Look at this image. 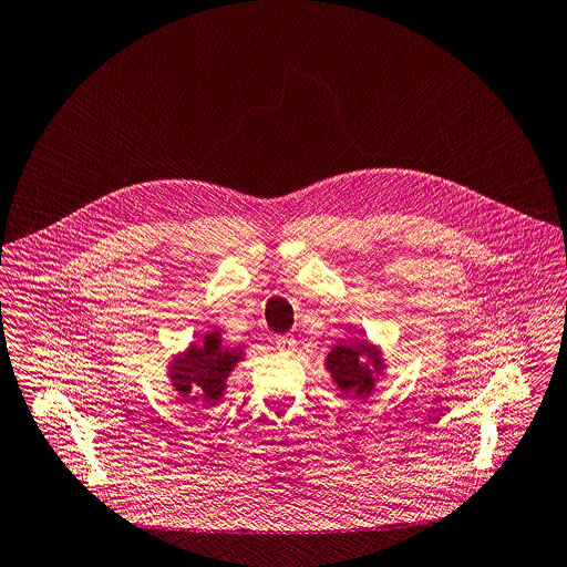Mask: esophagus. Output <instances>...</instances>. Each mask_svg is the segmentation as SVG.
<instances>
[{"label": "esophagus", "mask_w": 567, "mask_h": 567, "mask_svg": "<svg viewBox=\"0 0 567 567\" xmlns=\"http://www.w3.org/2000/svg\"><path fill=\"white\" fill-rule=\"evenodd\" d=\"M275 349H277L279 353L290 355V353L297 351V340H295V338H277V340H275Z\"/></svg>", "instance_id": "34e87169"}]
</instances>
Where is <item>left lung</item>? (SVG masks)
I'll use <instances>...</instances> for the list:
<instances>
[{
  "instance_id": "left-lung-1",
  "label": "left lung",
  "mask_w": 567,
  "mask_h": 567,
  "mask_svg": "<svg viewBox=\"0 0 567 567\" xmlns=\"http://www.w3.org/2000/svg\"><path fill=\"white\" fill-rule=\"evenodd\" d=\"M363 355H372V365L381 370V360L374 358V347L365 342L340 344L327 355V370L333 374L340 390H358V394L372 390V372L361 361Z\"/></svg>"
}]
</instances>
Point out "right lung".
<instances>
[{
  "label": "right lung",
  "mask_w": 567,
  "mask_h": 567,
  "mask_svg": "<svg viewBox=\"0 0 567 567\" xmlns=\"http://www.w3.org/2000/svg\"><path fill=\"white\" fill-rule=\"evenodd\" d=\"M236 361V351L223 349L218 333H209L204 347L190 344V349L171 365V379L179 394H190L193 388H199L204 390V399L216 403L225 390V379L229 377Z\"/></svg>",
  "instance_id": "1"
}]
</instances>
